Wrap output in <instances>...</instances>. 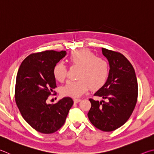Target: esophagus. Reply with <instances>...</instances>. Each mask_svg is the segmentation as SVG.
Returning <instances> with one entry per match:
<instances>
[{
	"instance_id": "1",
	"label": "esophagus",
	"mask_w": 154,
	"mask_h": 154,
	"mask_svg": "<svg viewBox=\"0 0 154 154\" xmlns=\"http://www.w3.org/2000/svg\"><path fill=\"white\" fill-rule=\"evenodd\" d=\"M81 99H79V98H75L74 100H73V101H74V102L75 103H78V102H79L80 101H81Z\"/></svg>"
}]
</instances>
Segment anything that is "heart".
I'll use <instances>...</instances> for the list:
<instances>
[{"label": "heart", "instance_id": "b5f03b06", "mask_svg": "<svg viewBox=\"0 0 154 154\" xmlns=\"http://www.w3.org/2000/svg\"><path fill=\"white\" fill-rule=\"evenodd\" d=\"M69 59L72 65L79 66L76 80H69L61 88V93L65 96L77 97L88 90L97 89L104 85L109 75V64L106 59L97 57L87 49L74 50ZM53 75L58 82H63L66 77L67 68L62 62H58L52 70Z\"/></svg>", "mask_w": 154, "mask_h": 154}]
</instances>
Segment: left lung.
Instances as JSON below:
<instances>
[{
  "label": "left lung",
  "mask_w": 154,
  "mask_h": 154,
  "mask_svg": "<svg viewBox=\"0 0 154 154\" xmlns=\"http://www.w3.org/2000/svg\"><path fill=\"white\" fill-rule=\"evenodd\" d=\"M102 51L110 66L109 75L105 84L94 94L103 100L89 99L91 106L88 116L96 128L109 132L123 125L133 113L138 84L135 70L124 55L106 48Z\"/></svg>",
  "instance_id": "8db88e82"
}]
</instances>
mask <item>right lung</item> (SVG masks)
<instances>
[{"instance_id": "obj_1", "label": "right lung", "mask_w": 154, "mask_h": 154, "mask_svg": "<svg viewBox=\"0 0 154 154\" xmlns=\"http://www.w3.org/2000/svg\"><path fill=\"white\" fill-rule=\"evenodd\" d=\"M66 54L63 50L30 54L21 63L17 75L16 104L25 121L42 133H53L59 129L73 104L69 97H63L54 104L46 103L57 88L53 68Z\"/></svg>"}]
</instances>
